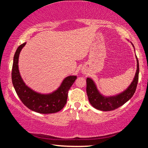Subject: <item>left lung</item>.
<instances>
[{
    "label": "left lung",
    "mask_w": 148,
    "mask_h": 148,
    "mask_svg": "<svg viewBox=\"0 0 148 148\" xmlns=\"http://www.w3.org/2000/svg\"><path fill=\"white\" fill-rule=\"evenodd\" d=\"M133 46V44H132ZM137 59V70L133 81L127 90L122 93L114 97H106L102 96L97 90L93 81L89 77L87 78V94L90 104L95 108L102 110V111H111L116 110L117 108L121 106L125 102L133 96L136 89L138 82L139 74V64Z\"/></svg>",
    "instance_id": "left-lung-1"
}]
</instances>
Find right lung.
Instances as JSON below:
<instances>
[{"label": "right lung", "instance_id": "obj_1", "mask_svg": "<svg viewBox=\"0 0 148 148\" xmlns=\"http://www.w3.org/2000/svg\"><path fill=\"white\" fill-rule=\"evenodd\" d=\"M26 42L17 47L14 57L12 71V84L20 100L30 110L40 114L56 113L65 106L70 88L77 77L68 76L65 78L57 91L49 95H42L34 92L27 87L21 79L18 69V59L20 51Z\"/></svg>", "mask_w": 148, "mask_h": 148}]
</instances>
